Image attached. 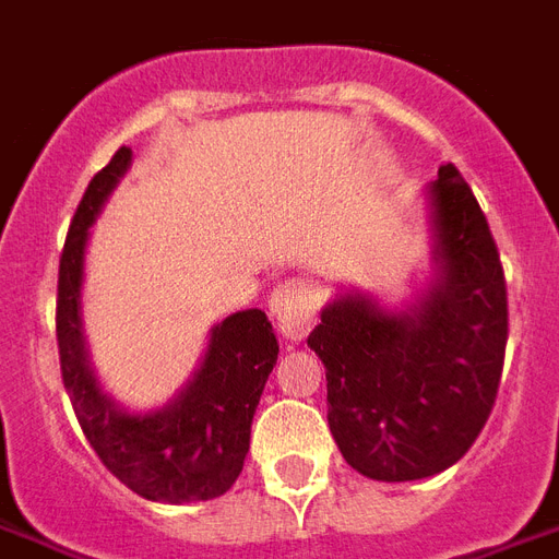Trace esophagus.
Listing matches in <instances>:
<instances>
[{
	"instance_id": "34e87169",
	"label": "esophagus",
	"mask_w": 559,
	"mask_h": 559,
	"mask_svg": "<svg viewBox=\"0 0 559 559\" xmlns=\"http://www.w3.org/2000/svg\"><path fill=\"white\" fill-rule=\"evenodd\" d=\"M270 308L275 313L278 331L287 340H305L317 322L319 289L308 278H287L272 289Z\"/></svg>"
}]
</instances>
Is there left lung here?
<instances>
[{
	"instance_id": "obj_1",
	"label": "left lung",
	"mask_w": 559,
	"mask_h": 559,
	"mask_svg": "<svg viewBox=\"0 0 559 559\" xmlns=\"http://www.w3.org/2000/svg\"><path fill=\"white\" fill-rule=\"evenodd\" d=\"M431 195L442 272L419 310L386 317L346 296L308 336L343 457L390 484L454 466L484 431L504 369L507 281L487 216L454 164L440 166Z\"/></svg>"
}]
</instances>
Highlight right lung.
Returning <instances> with one entry per match:
<instances>
[{"instance_id": "obj_1", "label": "right lung", "mask_w": 559, "mask_h": 559, "mask_svg": "<svg viewBox=\"0 0 559 559\" xmlns=\"http://www.w3.org/2000/svg\"><path fill=\"white\" fill-rule=\"evenodd\" d=\"M128 164L131 148L119 146L81 195L63 242L55 308L63 390L93 451L128 489L164 504L207 501L240 478L251 416L278 360V340L263 310H240L213 328L202 369L176 404L148 416H131L110 404L81 343L79 287L87 228Z\"/></svg>"}]
</instances>
